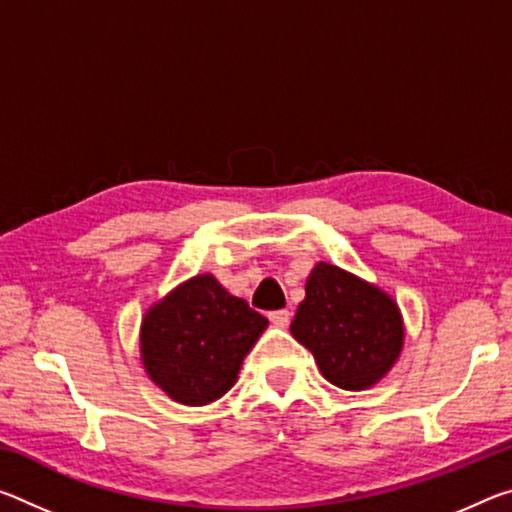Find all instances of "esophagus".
Instances as JSON below:
<instances>
[{
	"mask_svg": "<svg viewBox=\"0 0 512 512\" xmlns=\"http://www.w3.org/2000/svg\"><path fill=\"white\" fill-rule=\"evenodd\" d=\"M269 321L273 323L275 328H287V326H289V321H291V312H289V310L271 312V314H269Z\"/></svg>",
	"mask_w": 512,
	"mask_h": 512,
	"instance_id": "obj_1",
	"label": "esophagus"
}]
</instances>
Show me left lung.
Here are the masks:
<instances>
[{"label": "left lung", "mask_w": 512, "mask_h": 512, "mask_svg": "<svg viewBox=\"0 0 512 512\" xmlns=\"http://www.w3.org/2000/svg\"><path fill=\"white\" fill-rule=\"evenodd\" d=\"M289 330L314 355L323 378L348 392L380 383L405 344L396 300L373 282L328 262H316L307 275L305 300Z\"/></svg>", "instance_id": "obj_1"}]
</instances>
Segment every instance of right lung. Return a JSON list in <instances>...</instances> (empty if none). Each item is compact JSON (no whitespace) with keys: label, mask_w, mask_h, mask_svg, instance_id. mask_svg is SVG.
I'll return each instance as SVG.
<instances>
[{"label":"right lung","mask_w":512,"mask_h":512,"mask_svg":"<svg viewBox=\"0 0 512 512\" xmlns=\"http://www.w3.org/2000/svg\"><path fill=\"white\" fill-rule=\"evenodd\" d=\"M266 326L262 314L232 296L212 273L193 275L143 314V369L175 403H214L237 383L243 358Z\"/></svg>","instance_id":"add662e5"}]
</instances>
